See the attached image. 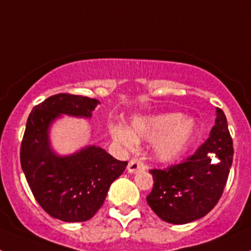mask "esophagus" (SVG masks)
<instances>
[{
	"instance_id": "1",
	"label": "esophagus",
	"mask_w": 251,
	"mask_h": 251,
	"mask_svg": "<svg viewBox=\"0 0 251 251\" xmlns=\"http://www.w3.org/2000/svg\"><path fill=\"white\" fill-rule=\"evenodd\" d=\"M145 163L141 161V159L138 158H132L129 161V163H128V172H130V174H134V172H137V171L139 170H145Z\"/></svg>"
}]
</instances>
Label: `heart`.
Instances as JSON below:
<instances>
[{
    "instance_id": "obj_1",
    "label": "heart",
    "mask_w": 251,
    "mask_h": 251,
    "mask_svg": "<svg viewBox=\"0 0 251 251\" xmlns=\"http://www.w3.org/2000/svg\"><path fill=\"white\" fill-rule=\"evenodd\" d=\"M115 141L127 148H134L137 139L154 142V154L159 161L178 158L197 134L194 119H185L181 113L138 117L133 121L132 132L122 126L110 127Z\"/></svg>"
}]
</instances>
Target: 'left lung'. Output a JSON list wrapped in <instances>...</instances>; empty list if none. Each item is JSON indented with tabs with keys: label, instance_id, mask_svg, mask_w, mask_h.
Returning a JSON list of instances; mask_svg holds the SVG:
<instances>
[{
	"label": "left lung",
	"instance_id": "8db88e82",
	"mask_svg": "<svg viewBox=\"0 0 251 251\" xmlns=\"http://www.w3.org/2000/svg\"><path fill=\"white\" fill-rule=\"evenodd\" d=\"M207 141L181 163L153 168V188L147 202L170 224H187L207 215L223 196L234 148L225 113L217 108Z\"/></svg>",
	"mask_w": 251,
	"mask_h": 251
}]
</instances>
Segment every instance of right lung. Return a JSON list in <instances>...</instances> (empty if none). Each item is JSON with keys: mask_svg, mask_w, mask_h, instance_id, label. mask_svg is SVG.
<instances>
[{"mask_svg": "<svg viewBox=\"0 0 251 251\" xmlns=\"http://www.w3.org/2000/svg\"><path fill=\"white\" fill-rule=\"evenodd\" d=\"M97 104V99L60 93L35 105L28 115L20 150L21 167L39 205L57 220L92 219L128 165L95 146L69 157H57L50 150L51 122L60 114L92 117Z\"/></svg>", "mask_w": 251, "mask_h": 251, "instance_id": "right-lung-1", "label": "right lung"}]
</instances>
